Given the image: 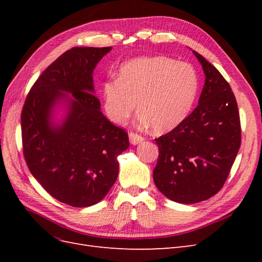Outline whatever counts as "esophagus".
Masks as SVG:
<instances>
[{"label":"esophagus","mask_w":262,"mask_h":262,"mask_svg":"<svg viewBox=\"0 0 262 262\" xmlns=\"http://www.w3.org/2000/svg\"><path fill=\"white\" fill-rule=\"evenodd\" d=\"M129 139H130V142L132 144H139V143H141V142H143L144 141V138L142 137V136H140V134H138V133H134V132H130L129 133Z\"/></svg>","instance_id":"esophagus-1"}]
</instances>
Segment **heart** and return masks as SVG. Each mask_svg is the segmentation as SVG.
<instances>
[{
	"label": "heart",
	"instance_id": "b5f03b06",
	"mask_svg": "<svg viewBox=\"0 0 262 262\" xmlns=\"http://www.w3.org/2000/svg\"><path fill=\"white\" fill-rule=\"evenodd\" d=\"M199 74L188 62L164 55L126 62L119 76L102 85L104 108L115 123H124L137 108L142 125L158 132L175 129L191 112L198 93Z\"/></svg>",
	"mask_w": 262,
	"mask_h": 262
}]
</instances>
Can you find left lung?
Wrapping results in <instances>:
<instances>
[{
  "label": "left lung",
  "instance_id": "8db88e82",
  "mask_svg": "<svg viewBox=\"0 0 262 262\" xmlns=\"http://www.w3.org/2000/svg\"><path fill=\"white\" fill-rule=\"evenodd\" d=\"M205 83L199 105L175 129L155 139L157 189L178 203H196L216 194L231 171L242 142L238 107L216 68L193 51Z\"/></svg>",
  "mask_w": 262,
  "mask_h": 262
}]
</instances>
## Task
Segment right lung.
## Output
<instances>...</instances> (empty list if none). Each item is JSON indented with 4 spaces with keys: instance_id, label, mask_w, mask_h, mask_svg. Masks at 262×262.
I'll return each instance as SVG.
<instances>
[{
    "instance_id": "right-lung-1",
    "label": "right lung",
    "mask_w": 262,
    "mask_h": 262,
    "mask_svg": "<svg viewBox=\"0 0 262 262\" xmlns=\"http://www.w3.org/2000/svg\"><path fill=\"white\" fill-rule=\"evenodd\" d=\"M112 47H74L38 77L21 110L23 153L33 176L54 199L86 208L105 198L119 172L117 157L129 147L128 133L100 112L93 71ZM71 92L65 122L53 127L52 107Z\"/></svg>"
}]
</instances>
